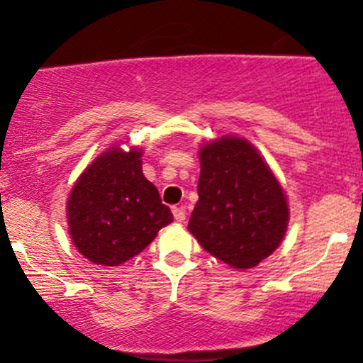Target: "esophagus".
<instances>
[{"instance_id": "34e87169", "label": "esophagus", "mask_w": 363, "mask_h": 363, "mask_svg": "<svg viewBox=\"0 0 363 363\" xmlns=\"http://www.w3.org/2000/svg\"><path fill=\"white\" fill-rule=\"evenodd\" d=\"M173 216L178 223H185V209L183 208H173Z\"/></svg>"}]
</instances>
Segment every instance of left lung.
<instances>
[{
  "mask_svg": "<svg viewBox=\"0 0 363 363\" xmlns=\"http://www.w3.org/2000/svg\"><path fill=\"white\" fill-rule=\"evenodd\" d=\"M199 201L189 230L232 268L247 270L272 255L286 235L289 206L274 171L240 136H221L199 150Z\"/></svg>",
  "mask_w": 363,
  "mask_h": 363,
  "instance_id": "8db88e82",
  "label": "left lung"
}]
</instances>
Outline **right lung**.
Listing matches in <instances>:
<instances>
[{"label":"right lung","instance_id":"add662e5","mask_svg":"<svg viewBox=\"0 0 363 363\" xmlns=\"http://www.w3.org/2000/svg\"><path fill=\"white\" fill-rule=\"evenodd\" d=\"M142 154L111 147L74 183L65 208L69 235L91 263L118 267L173 221L154 183L143 177Z\"/></svg>","mask_w":363,"mask_h":363}]
</instances>
